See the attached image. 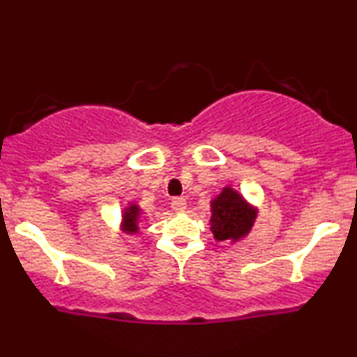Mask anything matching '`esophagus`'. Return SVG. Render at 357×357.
I'll use <instances>...</instances> for the list:
<instances>
[{
    "mask_svg": "<svg viewBox=\"0 0 357 357\" xmlns=\"http://www.w3.org/2000/svg\"><path fill=\"white\" fill-rule=\"evenodd\" d=\"M171 208H173L174 211H184V210H186V199H184V198H173V202H171Z\"/></svg>",
    "mask_w": 357,
    "mask_h": 357,
    "instance_id": "esophagus-1",
    "label": "esophagus"
}]
</instances>
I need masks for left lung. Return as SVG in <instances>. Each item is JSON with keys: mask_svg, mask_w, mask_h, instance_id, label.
Segmentation results:
<instances>
[{"mask_svg": "<svg viewBox=\"0 0 357 357\" xmlns=\"http://www.w3.org/2000/svg\"><path fill=\"white\" fill-rule=\"evenodd\" d=\"M257 211L243 196L227 186L211 202V231L218 241L240 240L252 228Z\"/></svg>", "mask_w": 357, "mask_h": 357, "instance_id": "8db88e82", "label": "left lung"}]
</instances>
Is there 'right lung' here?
Instances as JSON below:
<instances>
[{"instance_id":"add662e5","label":"right lung","mask_w":357,"mask_h":357,"mask_svg":"<svg viewBox=\"0 0 357 357\" xmlns=\"http://www.w3.org/2000/svg\"><path fill=\"white\" fill-rule=\"evenodd\" d=\"M139 215H141V210H139V206H136V204H130V206L124 211V215H122V228H124L126 233L134 235V233L139 230Z\"/></svg>"}]
</instances>
